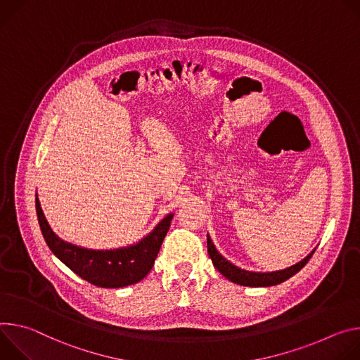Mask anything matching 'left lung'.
<instances>
[{
	"mask_svg": "<svg viewBox=\"0 0 360 360\" xmlns=\"http://www.w3.org/2000/svg\"><path fill=\"white\" fill-rule=\"evenodd\" d=\"M316 250V249H314ZM314 250L307 255L303 260L299 263L285 269V270H277V271H269V273H260V271H249L245 269H240L226 260L214 248L210 236H207V252L209 256L214 264V267L226 277L230 282L237 283L240 286H250V288H267V286H274L278 283H283L288 278L295 276L306 263L309 259L313 256Z\"/></svg>",
	"mask_w": 360,
	"mask_h": 360,
	"instance_id": "1",
	"label": "left lung"
}]
</instances>
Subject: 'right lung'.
Instances as JSON below:
<instances>
[{"label":"right lung","mask_w":360,"mask_h":360,"mask_svg":"<svg viewBox=\"0 0 360 360\" xmlns=\"http://www.w3.org/2000/svg\"><path fill=\"white\" fill-rule=\"evenodd\" d=\"M35 210L39 229L50 250L89 283L108 289L134 285L147 276L173 219V214L166 216L137 245L115 250H89L61 240L49 226L37 195Z\"/></svg>","instance_id":"obj_1"}]
</instances>
